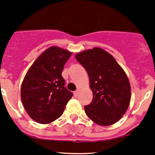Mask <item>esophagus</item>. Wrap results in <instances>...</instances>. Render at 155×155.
Masks as SVG:
<instances>
[{"label":"esophagus","instance_id":"1","mask_svg":"<svg viewBox=\"0 0 155 155\" xmlns=\"http://www.w3.org/2000/svg\"><path fill=\"white\" fill-rule=\"evenodd\" d=\"M79 89H77V90H76V91H74L75 97H77L78 94H79Z\"/></svg>","mask_w":155,"mask_h":155}]
</instances>
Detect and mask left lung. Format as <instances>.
<instances>
[{"instance_id": "left-lung-1", "label": "left lung", "mask_w": 155, "mask_h": 155, "mask_svg": "<svg viewBox=\"0 0 155 155\" xmlns=\"http://www.w3.org/2000/svg\"><path fill=\"white\" fill-rule=\"evenodd\" d=\"M89 76L93 99L85 106L91 120L101 126L119 121L130 105V85L125 72L112 54L95 47L76 54Z\"/></svg>"}]
</instances>
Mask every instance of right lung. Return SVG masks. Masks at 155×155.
<instances>
[{"label":"right lung","mask_w":155,"mask_h":155,"mask_svg":"<svg viewBox=\"0 0 155 155\" xmlns=\"http://www.w3.org/2000/svg\"><path fill=\"white\" fill-rule=\"evenodd\" d=\"M72 52L51 46L34 62L21 87L23 107L34 121L48 124L61 116L73 93L64 87L61 73Z\"/></svg>","instance_id":"1"}]
</instances>
